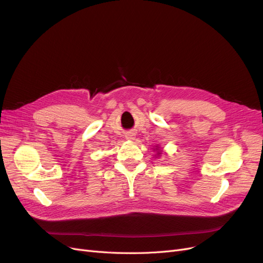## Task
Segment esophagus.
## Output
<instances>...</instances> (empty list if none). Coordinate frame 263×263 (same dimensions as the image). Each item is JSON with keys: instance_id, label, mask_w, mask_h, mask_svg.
Returning <instances> with one entry per match:
<instances>
[{"instance_id": "34e87169", "label": "esophagus", "mask_w": 263, "mask_h": 263, "mask_svg": "<svg viewBox=\"0 0 263 263\" xmlns=\"http://www.w3.org/2000/svg\"><path fill=\"white\" fill-rule=\"evenodd\" d=\"M126 139H128V140H131V141H133V140L135 139V135H134V134H132V133H130V134L126 135Z\"/></svg>"}]
</instances>
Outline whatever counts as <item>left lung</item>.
Returning a JSON list of instances; mask_svg holds the SVG:
<instances>
[{"label":"left lung","instance_id":"obj_1","mask_svg":"<svg viewBox=\"0 0 263 263\" xmlns=\"http://www.w3.org/2000/svg\"><path fill=\"white\" fill-rule=\"evenodd\" d=\"M156 149H157V148H156ZM159 154H160V153H157V155H159Z\"/></svg>","mask_w":263,"mask_h":263}]
</instances>
